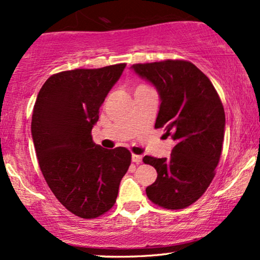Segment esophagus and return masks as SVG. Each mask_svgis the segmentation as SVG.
Masks as SVG:
<instances>
[{
  "mask_svg": "<svg viewBox=\"0 0 260 260\" xmlns=\"http://www.w3.org/2000/svg\"><path fill=\"white\" fill-rule=\"evenodd\" d=\"M142 155H137V154H132V161L133 162H136V164H140L142 162Z\"/></svg>",
  "mask_w": 260,
  "mask_h": 260,
  "instance_id": "1",
  "label": "esophagus"
}]
</instances>
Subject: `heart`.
Instances as JSON below:
<instances>
[{
    "label": "heart",
    "mask_w": 260,
    "mask_h": 260,
    "mask_svg": "<svg viewBox=\"0 0 260 260\" xmlns=\"http://www.w3.org/2000/svg\"><path fill=\"white\" fill-rule=\"evenodd\" d=\"M139 88H143V86H139Z\"/></svg>",
    "instance_id": "heart-1"
}]
</instances>
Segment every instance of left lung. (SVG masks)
<instances>
[{"label": "left lung", "instance_id": "left-lung-1", "mask_svg": "<svg viewBox=\"0 0 260 260\" xmlns=\"http://www.w3.org/2000/svg\"><path fill=\"white\" fill-rule=\"evenodd\" d=\"M140 78L160 96L155 128H165L176 144L170 157L144 156L156 181L148 198L166 209L189 207L203 196L215 176L225 134V111L210 79L188 61L166 59L133 64Z\"/></svg>", "mask_w": 260, "mask_h": 260}]
</instances>
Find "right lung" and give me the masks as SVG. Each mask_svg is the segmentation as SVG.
I'll list each match as a JSON object with an SVG mask.
<instances>
[{"label": "right lung", "instance_id": "1", "mask_svg": "<svg viewBox=\"0 0 260 260\" xmlns=\"http://www.w3.org/2000/svg\"><path fill=\"white\" fill-rule=\"evenodd\" d=\"M126 63L53 74L39 91L31 118L35 151L47 186L63 207L94 219L115 204L129 150L92 142L99 109Z\"/></svg>", "mask_w": 260, "mask_h": 260}]
</instances>
